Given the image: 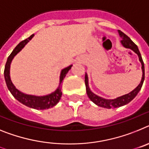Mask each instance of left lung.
Instances as JSON below:
<instances>
[{
    "mask_svg": "<svg viewBox=\"0 0 149 149\" xmlns=\"http://www.w3.org/2000/svg\"><path fill=\"white\" fill-rule=\"evenodd\" d=\"M118 34H119L120 37L122 39L121 40V42H120L121 45H122L125 48H126V49H131L132 51L134 52L138 55V57H139V61H140L141 64H142L143 76H142V79H141V82H139V85H137V87L136 88H134L132 91H130V93L125 94V95H122V96L121 97H118L115 98V99H105V98L98 96V95L95 94L91 91L88 85V76L87 73H85V87H86V91H87V94L88 96L89 99H90L93 103H95L96 105H97L98 107H103V108L107 109L118 108V107H122V106H125L126 105V104H127L128 103H130L132 100L134 99V98L136 96L137 94L139 93L141 88L143 86V82H144L145 79L144 63H143V58H142V56H141V54L140 52H139V49H138L136 45L130 40V37H127L125 33H124L122 31H119V30L118 31Z\"/></svg>",
    "mask_w": 149,
    "mask_h": 149,
    "instance_id": "obj_1",
    "label": "left lung"
}]
</instances>
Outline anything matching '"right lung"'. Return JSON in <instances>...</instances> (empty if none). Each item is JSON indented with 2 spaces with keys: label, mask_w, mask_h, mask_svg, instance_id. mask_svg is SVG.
<instances>
[{
  "label": "right lung",
  "mask_w": 149,
  "mask_h": 149,
  "mask_svg": "<svg viewBox=\"0 0 149 149\" xmlns=\"http://www.w3.org/2000/svg\"><path fill=\"white\" fill-rule=\"evenodd\" d=\"M33 37H34V34H32L28 38L20 42L17 46H15V48L12 52V53L10 54V56L7 58V61H6L3 74H4V79L6 86L8 88L10 93L13 94V96L18 101H19L24 105L27 106V107H30V108L42 110V109H47L55 107L57 103H58L62 95L61 83L64 79L65 78L66 75L68 73V71L71 69L73 64H71V65L61 70L60 73L58 87L57 88L55 91L52 92L51 94L43 95V96H36V95H32V94H24V93L20 91L19 89L15 88V86L13 83L11 78H10V65H11V63H12V61L14 58V57L25 46V45Z\"/></svg>",
  "instance_id": "obj_1"
}]
</instances>
